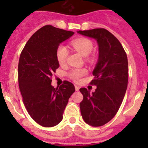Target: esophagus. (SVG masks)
<instances>
[{"instance_id": "esophagus-1", "label": "esophagus", "mask_w": 148, "mask_h": 148, "mask_svg": "<svg viewBox=\"0 0 148 148\" xmlns=\"http://www.w3.org/2000/svg\"><path fill=\"white\" fill-rule=\"evenodd\" d=\"M75 89L76 91H79V86H77V85H75Z\"/></svg>"}]
</instances>
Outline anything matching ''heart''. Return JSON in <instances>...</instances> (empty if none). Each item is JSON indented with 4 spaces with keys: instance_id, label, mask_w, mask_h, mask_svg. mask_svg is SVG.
Returning a JSON list of instances; mask_svg holds the SVG:
<instances>
[{
    "instance_id": "heart-1",
    "label": "heart",
    "mask_w": 148,
    "mask_h": 148,
    "mask_svg": "<svg viewBox=\"0 0 148 148\" xmlns=\"http://www.w3.org/2000/svg\"><path fill=\"white\" fill-rule=\"evenodd\" d=\"M73 47L79 52L86 56L91 53L94 48L92 41L86 38H79L73 40L71 42ZM69 55V50L67 47L63 44H61L57 47L56 51V57L58 62L60 64H63L66 60ZM87 74L86 69H74L69 72L68 76L71 80L75 82H79L82 78Z\"/></svg>"
}]
</instances>
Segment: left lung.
Returning a JSON list of instances; mask_svg holds the SVG:
<instances>
[{"label": "left lung", "instance_id": "8db88e82", "mask_svg": "<svg viewBox=\"0 0 148 148\" xmlns=\"http://www.w3.org/2000/svg\"><path fill=\"white\" fill-rule=\"evenodd\" d=\"M79 34L97 40L99 59L93 71L92 94L86 88L79 89L83 100L79 107L83 120L88 125L99 127L117 114L125 97L128 82V62L118 39L105 28L79 31Z\"/></svg>", "mask_w": 148, "mask_h": 148}]
</instances>
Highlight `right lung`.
<instances>
[{
  "instance_id": "add662e5",
  "label": "right lung",
  "mask_w": 148,
  "mask_h": 148,
  "mask_svg": "<svg viewBox=\"0 0 148 148\" xmlns=\"http://www.w3.org/2000/svg\"><path fill=\"white\" fill-rule=\"evenodd\" d=\"M74 34L46 25L31 36L21 53L18 70L23 104L31 118L43 127H53L62 120L69 99L75 92L74 84L66 80L59 87L51 84L59 66L56 49Z\"/></svg>"
}]
</instances>
